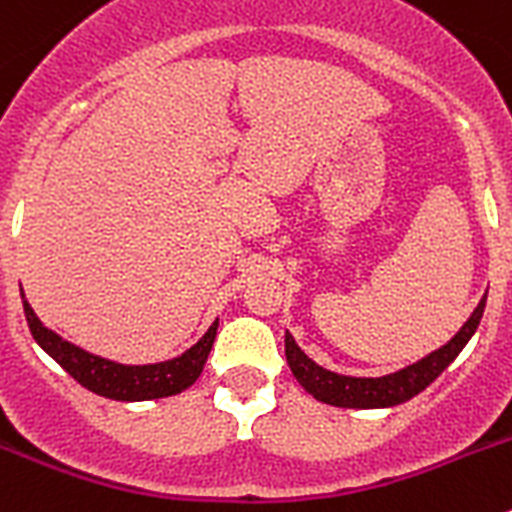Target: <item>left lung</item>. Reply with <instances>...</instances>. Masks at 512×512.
Here are the masks:
<instances>
[{
    "label": "left lung",
    "mask_w": 512,
    "mask_h": 512,
    "mask_svg": "<svg viewBox=\"0 0 512 512\" xmlns=\"http://www.w3.org/2000/svg\"><path fill=\"white\" fill-rule=\"evenodd\" d=\"M485 302L487 295L479 300V305L474 307L467 323L461 325L459 333L446 346L428 354L425 359L415 361V364L405 366L400 372L387 374V377H346V374L328 372L320 364H315L289 333L284 336V354H287V364L297 377V382L315 400L333 405V408H392V405H400V402H408L415 395H420L461 354V348L467 346L469 338L477 330L479 320H482Z\"/></svg>",
    "instance_id": "8db88e82"
}]
</instances>
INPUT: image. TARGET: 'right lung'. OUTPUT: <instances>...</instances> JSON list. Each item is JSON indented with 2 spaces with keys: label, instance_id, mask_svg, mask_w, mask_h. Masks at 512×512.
I'll use <instances>...</instances> for the list:
<instances>
[{
  "label": "right lung",
  "instance_id": "right-lung-1",
  "mask_svg": "<svg viewBox=\"0 0 512 512\" xmlns=\"http://www.w3.org/2000/svg\"><path fill=\"white\" fill-rule=\"evenodd\" d=\"M25 307V318L30 325V333L43 348L45 354L53 356L58 364L87 390L97 392L102 397L120 402H138V400H158V397L179 395L187 387L197 382V377L205 369V361L210 356V348L215 343L217 320L210 325L205 336L187 348L182 356L169 361H158V364H143V366H128L117 364V361L102 359L94 356L84 348L74 346V343L63 341L58 333L51 328H45L33 312L30 302L22 300Z\"/></svg>",
  "mask_w": 512,
  "mask_h": 512
}]
</instances>
